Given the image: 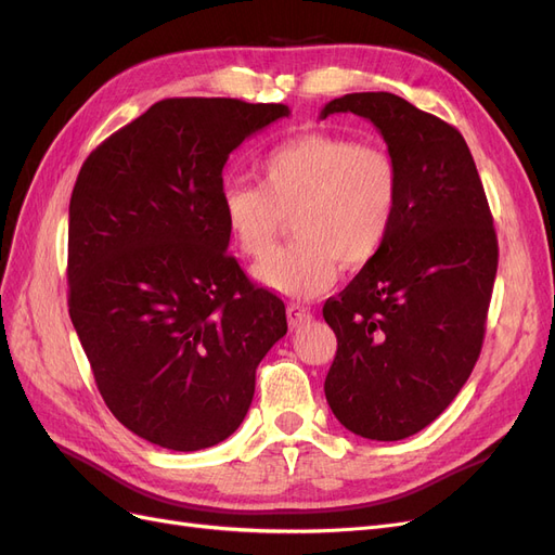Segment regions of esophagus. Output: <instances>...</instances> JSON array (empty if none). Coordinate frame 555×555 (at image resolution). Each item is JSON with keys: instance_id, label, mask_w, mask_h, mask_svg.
<instances>
[{"instance_id": "1", "label": "esophagus", "mask_w": 555, "mask_h": 555, "mask_svg": "<svg viewBox=\"0 0 555 555\" xmlns=\"http://www.w3.org/2000/svg\"><path fill=\"white\" fill-rule=\"evenodd\" d=\"M287 319H289L292 328H300V326H306V324L312 322V310L308 306L294 304V306L287 308Z\"/></svg>"}]
</instances>
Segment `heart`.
I'll return each instance as SVG.
<instances>
[{
  "label": "heart",
  "instance_id": "b5f03b06",
  "mask_svg": "<svg viewBox=\"0 0 555 555\" xmlns=\"http://www.w3.org/2000/svg\"><path fill=\"white\" fill-rule=\"evenodd\" d=\"M220 206L231 243L261 259L294 217L296 241L255 266L263 287L314 298L379 257L400 208V169L379 143L335 131H306L259 162V184L227 182Z\"/></svg>",
  "mask_w": 555,
  "mask_h": 555
}]
</instances>
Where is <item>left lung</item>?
<instances>
[{
    "instance_id": "left-lung-1",
    "label": "left lung",
    "mask_w": 555,
    "mask_h": 555,
    "mask_svg": "<svg viewBox=\"0 0 555 555\" xmlns=\"http://www.w3.org/2000/svg\"><path fill=\"white\" fill-rule=\"evenodd\" d=\"M333 113L377 127L400 169V208L379 257L324 304L338 338L324 393L347 430L393 442L435 422L473 373L498 236L456 127L391 92L345 94L319 117Z\"/></svg>"
}]
</instances>
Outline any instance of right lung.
Instances as JSON below:
<instances>
[{"label":"right lung","mask_w":555,"mask_h":555,"mask_svg":"<svg viewBox=\"0 0 555 555\" xmlns=\"http://www.w3.org/2000/svg\"><path fill=\"white\" fill-rule=\"evenodd\" d=\"M284 104L164 99L82 164L69 204V314L113 416L173 451L227 440L284 333L282 298L231 255L222 169Z\"/></svg>","instance_id":"right-lung-1"}]
</instances>
